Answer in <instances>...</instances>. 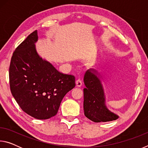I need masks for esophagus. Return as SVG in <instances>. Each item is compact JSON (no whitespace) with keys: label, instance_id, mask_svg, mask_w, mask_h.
I'll list each match as a JSON object with an SVG mask.
<instances>
[{"label":"esophagus","instance_id":"1","mask_svg":"<svg viewBox=\"0 0 148 148\" xmlns=\"http://www.w3.org/2000/svg\"><path fill=\"white\" fill-rule=\"evenodd\" d=\"M76 86H77V87H81V86H82V80L80 79H77L76 81Z\"/></svg>","mask_w":148,"mask_h":148}]
</instances>
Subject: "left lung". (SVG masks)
<instances>
[{
  "label": "left lung",
  "instance_id": "left-lung-1",
  "mask_svg": "<svg viewBox=\"0 0 148 148\" xmlns=\"http://www.w3.org/2000/svg\"><path fill=\"white\" fill-rule=\"evenodd\" d=\"M101 73L95 69H89L84 77V114L95 123L116 120L119 116L110 111L106 105V97Z\"/></svg>",
  "mask_w": 148,
  "mask_h": 148
}]
</instances>
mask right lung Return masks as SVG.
<instances>
[{
  "instance_id": "add662e5",
  "label": "right lung",
  "mask_w": 148,
  "mask_h": 148,
  "mask_svg": "<svg viewBox=\"0 0 148 148\" xmlns=\"http://www.w3.org/2000/svg\"><path fill=\"white\" fill-rule=\"evenodd\" d=\"M35 31L17 47L9 69L12 96L23 111L37 119L56 116L62 99L76 86L74 76L59 72L40 56Z\"/></svg>"
}]
</instances>
